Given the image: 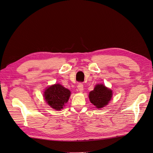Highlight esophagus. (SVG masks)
<instances>
[{
  "mask_svg": "<svg viewBox=\"0 0 153 153\" xmlns=\"http://www.w3.org/2000/svg\"><path fill=\"white\" fill-rule=\"evenodd\" d=\"M77 88H78V90L80 91V92L83 91V90H84V86H83L82 83H81V82L79 83V84L77 85Z\"/></svg>",
  "mask_w": 153,
  "mask_h": 153,
  "instance_id": "esophagus-1",
  "label": "esophagus"
}]
</instances>
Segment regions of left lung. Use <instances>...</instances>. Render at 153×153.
<instances>
[{"label": "left lung", "instance_id": "obj_1", "mask_svg": "<svg viewBox=\"0 0 153 153\" xmlns=\"http://www.w3.org/2000/svg\"><path fill=\"white\" fill-rule=\"evenodd\" d=\"M112 92L103 84H97L94 90L90 92V101L97 109L102 108L107 105L112 97Z\"/></svg>", "mask_w": 153, "mask_h": 153}]
</instances>
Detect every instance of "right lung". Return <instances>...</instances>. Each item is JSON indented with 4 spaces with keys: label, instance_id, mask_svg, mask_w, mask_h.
<instances>
[{
    "label": "right lung",
    "instance_id": "1",
    "mask_svg": "<svg viewBox=\"0 0 153 153\" xmlns=\"http://www.w3.org/2000/svg\"><path fill=\"white\" fill-rule=\"evenodd\" d=\"M71 92L61 84H54L46 89L44 96L47 103L57 111L63 108L64 104L69 100Z\"/></svg>",
    "mask_w": 153,
    "mask_h": 153
}]
</instances>
